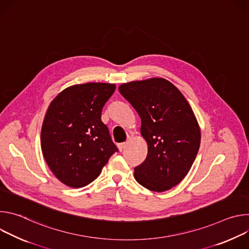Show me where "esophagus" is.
I'll return each mask as SVG.
<instances>
[{"label": "esophagus", "mask_w": 249, "mask_h": 249, "mask_svg": "<svg viewBox=\"0 0 249 249\" xmlns=\"http://www.w3.org/2000/svg\"><path fill=\"white\" fill-rule=\"evenodd\" d=\"M117 147H118L119 151H120V152H122V151L124 150V148L126 147V143H119V144L117 145Z\"/></svg>", "instance_id": "obj_1"}]
</instances>
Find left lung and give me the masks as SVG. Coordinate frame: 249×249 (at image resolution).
<instances>
[{
    "label": "left lung",
    "instance_id": "8db88e82",
    "mask_svg": "<svg viewBox=\"0 0 249 249\" xmlns=\"http://www.w3.org/2000/svg\"><path fill=\"white\" fill-rule=\"evenodd\" d=\"M119 91L138 112L148 143L146 160L135 167L136 180L155 192L169 190L186 176L199 151L201 133L191 106L160 78L123 84Z\"/></svg>",
    "mask_w": 249,
    "mask_h": 249
}]
</instances>
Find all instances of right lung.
I'll return each instance as SVG.
<instances>
[{
	"instance_id": "add662e5",
	"label": "right lung",
	"mask_w": 249,
	"mask_h": 249,
	"mask_svg": "<svg viewBox=\"0 0 249 249\" xmlns=\"http://www.w3.org/2000/svg\"><path fill=\"white\" fill-rule=\"evenodd\" d=\"M114 90L111 84L77 85L50 103L41 130V149L51 171L64 184L87 186L118 152L101 121L103 106Z\"/></svg>"
}]
</instances>
